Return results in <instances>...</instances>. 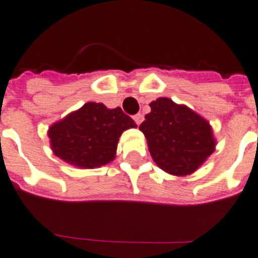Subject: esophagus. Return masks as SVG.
<instances>
[{
	"instance_id": "obj_1",
	"label": "esophagus",
	"mask_w": 258,
	"mask_h": 258,
	"mask_svg": "<svg viewBox=\"0 0 258 258\" xmlns=\"http://www.w3.org/2000/svg\"><path fill=\"white\" fill-rule=\"evenodd\" d=\"M133 120L134 122L137 125H140L142 121H144V114H141V113H137V114H134L133 116Z\"/></svg>"
}]
</instances>
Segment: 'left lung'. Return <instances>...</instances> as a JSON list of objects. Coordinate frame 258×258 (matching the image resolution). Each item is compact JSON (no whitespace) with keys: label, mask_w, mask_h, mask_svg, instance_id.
<instances>
[{"label":"left lung","mask_w":258,"mask_h":258,"mask_svg":"<svg viewBox=\"0 0 258 258\" xmlns=\"http://www.w3.org/2000/svg\"><path fill=\"white\" fill-rule=\"evenodd\" d=\"M150 107L140 129L154 162L171 175L193 173L215 150L210 124L190 108L168 98L156 99Z\"/></svg>","instance_id":"left-lung-1"}]
</instances>
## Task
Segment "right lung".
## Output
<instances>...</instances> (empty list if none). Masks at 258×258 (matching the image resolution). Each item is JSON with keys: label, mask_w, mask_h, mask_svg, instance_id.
Here are the masks:
<instances>
[{"label": "right lung", "mask_w": 258, "mask_h": 258, "mask_svg": "<svg viewBox=\"0 0 258 258\" xmlns=\"http://www.w3.org/2000/svg\"><path fill=\"white\" fill-rule=\"evenodd\" d=\"M136 127L120 107L86 103L48 131L54 155L79 168H98L114 159L122 132Z\"/></svg>", "instance_id": "1"}]
</instances>
